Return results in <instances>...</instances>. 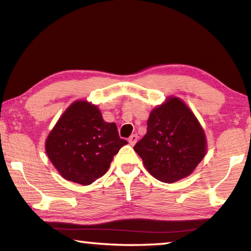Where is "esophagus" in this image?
I'll return each mask as SVG.
<instances>
[{"instance_id":"34e87169","label":"esophagus","mask_w":251,"mask_h":251,"mask_svg":"<svg viewBox=\"0 0 251 251\" xmlns=\"http://www.w3.org/2000/svg\"><path fill=\"white\" fill-rule=\"evenodd\" d=\"M137 139H138V136L136 135V134H134V135H131L130 137L128 138V143L130 144L131 146H134L135 144H136V142H137Z\"/></svg>"}]
</instances>
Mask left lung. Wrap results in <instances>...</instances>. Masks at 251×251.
<instances>
[{
	"mask_svg": "<svg viewBox=\"0 0 251 251\" xmlns=\"http://www.w3.org/2000/svg\"><path fill=\"white\" fill-rule=\"evenodd\" d=\"M148 173L164 182L189 176L206 154L205 133L179 99L152 109L147 133L134 146Z\"/></svg>",
	"mask_w": 251,
	"mask_h": 251,
	"instance_id": "1",
	"label": "left lung"
}]
</instances>
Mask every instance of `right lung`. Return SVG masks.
<instances>
[{
    "instance_id": "right-lung-1",
    "label": "right lung",
    "mask_w": 251,
    "mask_h": 251,
    "mask_svg": "<svg viewBox=\"0 0 251 251\" xmlns=\"http://www.w3.org/2000/svg\"><path fill=\"white\" fill-rule=\"evenodd\" d=\"M126 144L115 123L104 122L97 106L77 100L54 126L45 150L65 179L90 185L107 172L113 157Z\"/></svg>"
}]
</instances>
